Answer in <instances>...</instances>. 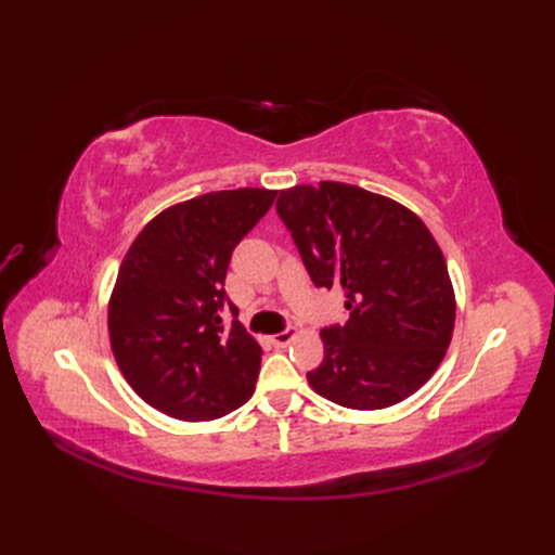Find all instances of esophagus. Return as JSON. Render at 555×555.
Returning <instances> with one entry per match:
<instances>
[{"label":"esophagus","mask_w":555,"mask_h":555,"mask_svg":"<svg viewBox=\"0 0 555 555\" xmlns=\"http://www.w3.org/2000/svg\"><path fill=\"white\" fill-rule=\"evenodd\" d=\"M294 338H296V328H284L282 333H275L271 340L275 347H287L294 343Z\"/></svg>","instance_id":"1"}]
</instances>
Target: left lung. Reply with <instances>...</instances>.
Here are the masks:
<instances>
[{
	"mask_svg": "<svg viewBox=\"0 0 555 555\" xmlns=\"http://www.w3.org/2000/svg\"><path fill=\"white\" fill-rule=\"evenodd\" d=\"M317 287H340L349 319L322 328L324 361L312 389L349 410L410 398L438 371L451 343L456 298L428 227L357 184H296L278 198Z\"/></svg>",
	"mask_w": 555,
	"mask_h": 555,
	"instance_id": "8db88e82",
	"label": "left lung"
}]
</instances>
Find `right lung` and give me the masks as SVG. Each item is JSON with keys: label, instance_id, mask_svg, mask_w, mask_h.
<instances>
[{"label": "right lung", "instance_id": "add662e5", "mask_svg": "<svg viewBox=\"0 0 555 555\" xmlns=\"http://www.w3.org/2000/svg\"><path fill=\"white\" fill-rule=\"evenodd\" d=\"M275 190H227L162 210L131 243L108 304L117 367L147 405L212 422L255 393L261 347L220 310L231 251L273 206Z\"/></svg>", "mask_w": 555, "mask_h": 555}]
</instances>
